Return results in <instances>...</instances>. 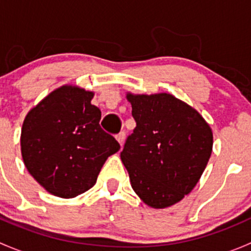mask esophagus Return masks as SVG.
<instances>
[{
  "mask_svg": "<svg viewBox=\"0 0 251 251\" xmlns=\"http://www.w3.org/2000/svg\"><path fill=\"white\" fill-rule=\"evenodd\" d=\"M125 137H126V135H125V132H124V131H121V132H119L118 135H116V140L119 141V143H120L121 146H123L124 141H125Z\"/></svg>",
  "mask_w": 251,
  "mask_h": 251,
  "instance_id": "obj_1",
  "label": "esophagus"
}]
</instances>
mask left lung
Listing matches in <instances>:
<instances>
[{
    "mask_svg": "<svg viewBox=\"0 0 251 251\" xmlns=\"http://www.w3.org/2000/svg\"><path fill=\"white\" fill-rule=\"evenodd\" d=\"M136 121L120 156L133 191L156 209L196 187L212 151V132L196 109L168 93L127 95Z\"/></svg>",
    "mask_w": 251,
    "mask_h": 251,
    "instance_id": "8db88e82",
    "label": "left lung"
}]
</instances>
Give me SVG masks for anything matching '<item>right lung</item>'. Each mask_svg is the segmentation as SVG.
<instances>
[{
	"mask_svg": "<svg viewBox=\"0 0 251 251\" xmlns=\"http://www.w3.org/2000/svg\"><path fill=\"white\" fill-rule=\"evenodd\" d=\"M93 93L73 86L53 91L27 113L22 155L30 175L50 194L74 198L95 186L103 164L120 149L100 125Z\"/></svg>",
	"mask_w": 251,
	"mask_h": 251,
	"instance_id": "right-lung-1",
	"label": "right lung"
}]
</instances>
